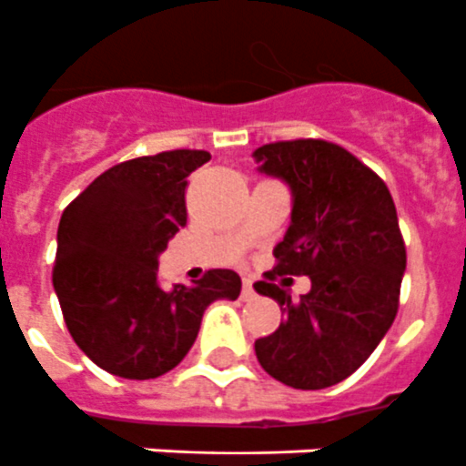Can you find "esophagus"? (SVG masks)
Returning <instances> with one entry per match:
<instances>
[{"label":"esophagus","instance_id":"esophagus-1","mask_svg":"<svg viewBox=\"0 0 466 466\" xmlns=\"http://www.w3.org/2000/svg\"><path fill=\"white\" fill-rule=\"evenodd\" d=\"M255 298V289H252L250 279H245L243 281V300H252Z\"/></svg>","mask_w":466,"mask_h":466}]
</instances>
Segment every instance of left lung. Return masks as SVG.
<instances>
[{"label": "left lung", "mask_w": 466, "mask_h": 466, "mask_svg": "<svg viewBox=\"0 0 466 466\" xmlns=\"http://www.w3.org/2000/svg\"><path fill=\"white\" fill-rule=\"evenodd\" d=\"M252 156L293 199L277 267L255 284L286 319L257 339V360L284 385L325 390L356 373L394 322L407 269L397 209L385 182L332 141H277ZM284 273L311 277L298 304L270 284Z\"/></svg>", "instance_id": "left-lung-1"}]
</instances>
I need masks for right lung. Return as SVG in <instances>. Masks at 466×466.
I'll use <instances>...</instances> for the list:
<instances>
[{
	"mask_svg": "<svg viewBox=\"0 0 466 466\" xmlns=\"http://www.w3.org/2000/svg\"><path fill=\"white\" fill-rule=\"evenodd\" d=\"M209 158L175 148L117 163L59 218L52 284L66 329L117 378L151 380L173 370L195 344L204 310L240 296L233 269H209L192 286L158 281V255L187 223L189 173Z\"/></svg>",
	"mask_w": 466,
	"mask_h": 466,
	"instance_id": "right-lung-1",
	"label": "right lung"
}]
</instances>
